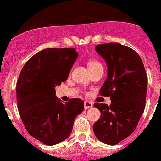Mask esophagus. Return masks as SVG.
Instances as JSON below:
<instances>
[{"mask_svg":"<svg viewBox=\"0 0 161 161\" xmlns=\"http://www.w3.org/2000/svg\"><path fill=\"white\" fill-rule=\"evenodd\" d=\"M84 105H85V109H90L93 107V103L90 101H86Z\"/></svg>","mask_w":161,"mask_h":161,"instance_id":"esophagus-1","label":"esophagus"}]
</instances>
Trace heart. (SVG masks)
<instances>
[{
    "mask_svg": "<svg viewBox=\"0 0 161 161\" xmlns=\"http://www.w3.org/2000/svg\"><path fill=\"white\" fill-rule=\"evenodd\" d=\"M101 64L98 63L97 61H95V60H90L89 63H88V67H89V68L90 69H92V68H94V67H97V66H100Z\"/></svg>",
    "mask_w": 161,
    "mask_h": 161,
    "instance_id": "1",
    "label": "heart"
}]
</instances>
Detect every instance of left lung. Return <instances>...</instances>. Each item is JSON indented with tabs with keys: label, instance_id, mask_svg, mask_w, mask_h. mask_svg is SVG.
<instances>
[{
	"label": "left lung",
	"instance_id": "1",
	"mask_svg": "<svg viewBox=\"0 0 161 161\" xmlns=\"http://www.w3.org/2000/svg\"><path fill=\"white\" fill-rule=\"evenodd\" d=\"M95 50L108 66V77L100 90L112 103H94L101 116L94 124L97 138L116 145L135 130L145 109L147 77L138 53L120 43L97 45Z\"/></svg>",
	"mask_w": 161,
	"mask_h": 161
}]
</instances>
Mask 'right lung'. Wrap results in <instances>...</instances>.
Here are the masks:
<instances>
[{"mask_svg": "<svg viewBox=\"0 0 161 161\" xmlns=\"http://www.w3.org/2000/svg\"><path fill=\"white\" fill-rule=\"evenodd\" d=\"M77 57L75 49H43L26 63L18 80V109L23 125L30 135L48 146L69 137L75 117L84 110L81 99L63 103L55 92Z\"/></svg>", "mask_w": 161, "mask_h": 161, "instance_id": "right-lung-1", "label": "right lung"}]
</instances>
